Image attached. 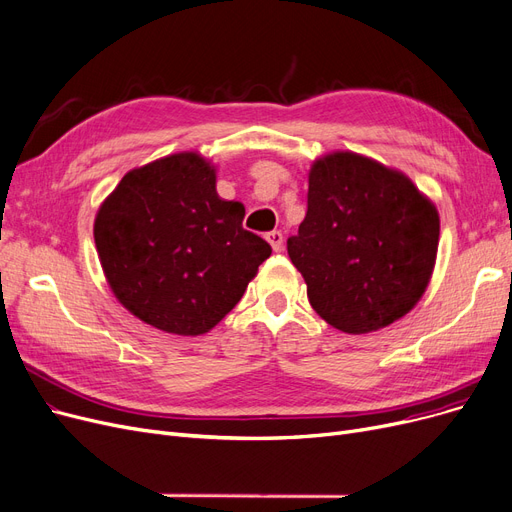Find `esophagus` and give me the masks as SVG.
I'll use <instances>...</instances> for the list:
<instances>
[{
  "instance_id": "esophagus-1",
  "label": "esophagus",
  "mask_w": 512,
  "mask_h": 512,
  "mask_svg": "<svg viewBox=\"0 0 512 512\" xmlns=\"http://www.w3.org/2000/svg\"><path fill=\"white\" fill-rule=\"evenodd\" d=\"M265 240H268L272 244V251L274 253H280L282 251V234L278 230H272L265 234Z\"/></svg>"
}]
</instances>
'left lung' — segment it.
<instances>
[{
  "instance_id": "8db88e82",
  "label": "left lung",
  "mask_w": 512,
  "mask_h": 512,
  "mask_svg": "<svg viewBox=\"0 0 512 512\" xmlns=\"http://www.w3.org/2000/svg\"><path fill=\"white\" fill-rule=\"evenodd\" d=\"M439 213L408 175L355 152L309 169L307 213L286 240L316 314L349 335L385 328L427 291Z\"/></svg>"
}]
</instances>
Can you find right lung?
Masks as SVG:
<instances>
[{
  "label": "right lung",
  "instance_id": "add662e5",
  "mask_svg": "<svg viewBox=\"0 0 512 512\" xmlns=\"http://www.w3.org/2000/svg\"><path fill=\"white\" fill-rule=\"evenodd\" d=\"M242 219V203L219 198L215 167L198 152L127 171L94 221L110 291L154 328L205 335L272 255Z\"/></svg>",
  "mask_w": 512,
  "mask_h": 512
}]
</instances>
